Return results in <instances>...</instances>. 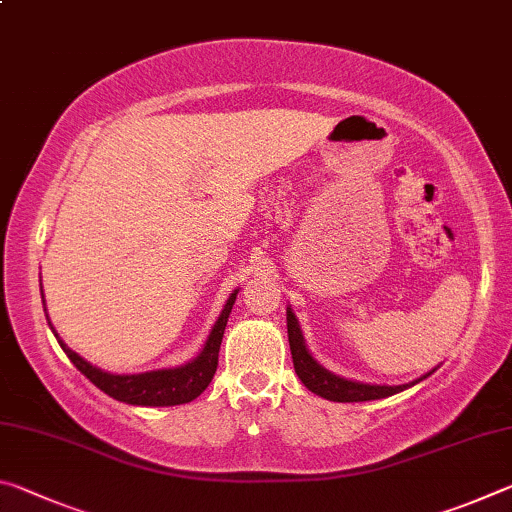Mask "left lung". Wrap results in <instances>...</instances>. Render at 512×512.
<instances>
[{"label": "left lung", "instance_id": "8db88e82", "mask_svg": "<svg viewBox=\"0 0 512 512\" xmlns=\"http://www.w3.org/2000/svg\"><path fill=\"white\" fill-rule=\"evenodd\" d=\"M287 332H289V348H291V359L293 368H296V375L300 377L302 384H305L311 393L325 397L329 402H370V400H384V397H391L395 393H402L406 388L420 384L422 379L433 375L438 368L429 370L427 375L409 381V384L400 386H388V384H363V381L345 379L341 375H334L332 370L314 359V354L309 352L305 345V336H302V329L298 325V318L293 314L291 307H287Z\"/></svg>", "mask_w": 512, "mask_h": 512}]
</instances>
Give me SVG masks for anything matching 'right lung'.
I'll return each mask as SVG.
<instances>
[{"label": "right lung", "instance_id": "1", "mask_svg": "<svg viewBox=\"0 0 512 512\" xmlns=\"http://www.w3.org/2000/svg\"><path fill=\"white\" fill-rule=\"evenodd\" d=\"M237 293L239 289L232 291L230 298L225 300L221 314L212 325L210 334H207L201 352H198L192 361L183 363V366H173V368L135 372V375H117V372H106L97 366H92L90 361H85L81 354H76L72 348H67V343L60 339L54 325H51L47 307H45V314H47L51 332H54L60 348H63L69 361H72L94 386L101 388L106 395H110L112 400L133 404V406H178V404H187L196 400V397L210 386L216 366H219L221 339H223L225 325H228L232 305H235L237 300ZM40 296H42V280H40ZM42 302H45V296H42Z\"/></svg>", "mask_w": 512, "mask_h": 512}]
</instances>
